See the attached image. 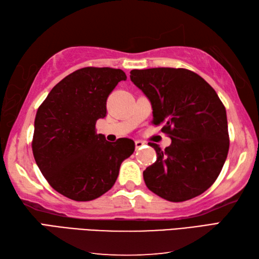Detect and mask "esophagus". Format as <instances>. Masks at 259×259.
I'll use <instances>...</instances> for the list:
<instances>
[{"label":"esophagus","mask_w":259,"mask_h":259,"mask_svg":"<svg viewBox=\"0 0 259 259\" xmlns=\"http://www.w3.org/2000/svg\"><path fill=\"white\" fill-rule=\"evenodd\" d=\"M144 145V142H142V141H135V146H136V149H140V147H142Z\"/></svg>","instance_id":"obj_1"}]
</instances>
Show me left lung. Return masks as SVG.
Returning <instances> with one entry per match:
<instances>
[{"label": "left lung", "mask_w": 259, "mask_h": 259, "mask_svg": "<svg viewBox=\"0 0 259 259\" xmlns=\"http://www.w3.org/2000/svg\"><path fill=\"white\" fill-rule=\"evenodd\" d=\"M130 77L150 100L152 123L172 141L165 150L149 143L157 156L143 172L146 187L172 202L203 193L218 178L229 150L226 108L217 93L182 68L134 69Z\"/></svg>", "instance_id": "8db88e82"}]
</instances>
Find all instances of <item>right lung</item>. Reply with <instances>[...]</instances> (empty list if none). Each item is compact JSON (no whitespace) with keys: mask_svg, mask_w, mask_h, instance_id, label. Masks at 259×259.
<instances>
[{"mask_svg":"<svg viewBox=\"0 0 259 259\" xmlns=\"http://www.w3.org/2000/svg\"><path fill=\"white\" fill-rule=\"evenodd\" d=\"M123 70L87 67L51 89L34 119L32 152L36 165L56 191L76 201H91L112 189L122 162L135 150L131 139L115 143L96 134L106 116L108 95Z\"/></svg>","mask_w":259,"mask_h":259,"instance_id":"1","label":"right lung"}]
</instances>
